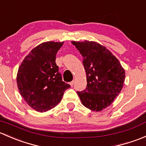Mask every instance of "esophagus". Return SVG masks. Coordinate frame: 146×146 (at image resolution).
I'll use <instances>...</instances> for the list:
<instances>
[{"instance_id":"1","label":"esophagus","mask_w":146,"mask_h":146,"mask_svg":"<svg viewBox=\"0 0 146 146\" xmlns=\"http://www.w3.org/2000/svg\"><path fill=\"white\" fill-rule=\"evenodd\" d=\"M70 86H72L74 84V81H72V82H70Z\"/></svg>"}]
</instances>
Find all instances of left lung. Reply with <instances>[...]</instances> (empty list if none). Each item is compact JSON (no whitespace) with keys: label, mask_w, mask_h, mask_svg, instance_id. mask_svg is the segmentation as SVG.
Returning a JSON list of instances; mask_svg holds the SVG:
<instances>
[{"label":"left lung","mask_w":146,"mask_h":146,"mask_svg":"<svg viewBox=\"0 0 146 146\" xmlns=\"http://www.w3.org/2000/svg\"><path fill=\"white\" fill-rule=\"evenodd\" d=\"M72 43L83 57L87 86L77 92L84 106L99 112L108 108L121 91L125 71L117 58L106 47L96 41H75Z\"/></svg>","instance_id":"1"}]
</instances>
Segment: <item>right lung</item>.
Returning <instances> with one entry per match:
<instances>
[{
	"instance_id": "add662e5",
	"label": "right lung",
	"mask_w": 146,
	"mask_h": 146,
	"mask_svg": "<svg viewBox=\"0 0 146 146\" xmlns=\"http://www.w3.org/2000/svg\"><path fill=\"white\" fill-rule=\"evenodd\" d=\"M64 42L46 41L32 49L22 60L17 74L20 95L34 110L47 112L60 103L70 86L62 82L55 63Z\"/></svg>"
}]
</instances>
